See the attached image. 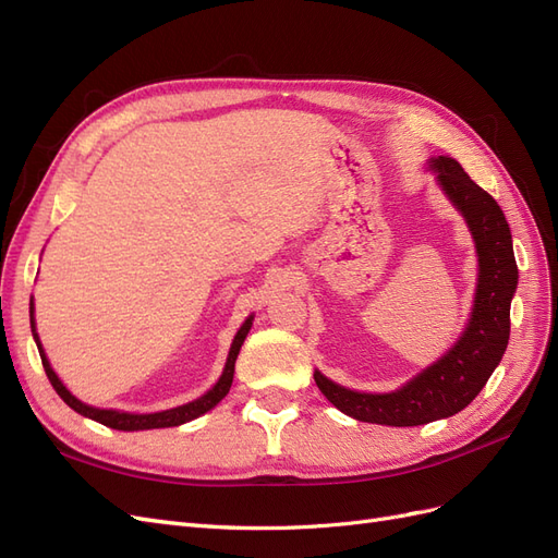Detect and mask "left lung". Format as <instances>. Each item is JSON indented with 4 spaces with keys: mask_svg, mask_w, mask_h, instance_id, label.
<instances>
[{
    "mask_svg": "<svg viewBox=\"0 0 558 558\" xmlns=\"http://www.w3.org/2000/svg\"><path fill=\"white\" fill-rule=\"evenodd\" d=\"M428 170L463 216L477 253V286L468 324L445 356L388 393L335 384L320 369L314 381L337 410L365 424L424 426L465 410L494 375L510 340V305L519 283L512 232L498 202L449 156L428 158Z\"/></svg>",
    "mask_w": 558,
    "mask_h": 558,
    "instance_id": "8db88e82",
    "label": "left lung"
}]
</instances>
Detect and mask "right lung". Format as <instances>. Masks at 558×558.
I'll return each instance as SVG.
<instances>
[{
    "mask_svg": "<svg viewBox=\"0 0 558 558\" xmlns=\"http://www.w3.org/2000/svg\"><path fill=\"white\" fill-rule=\"evenodd\" d=\"M253 316L256 314H248L244 324L240 326V330L234 332L232 337V344H230V351H228V359H226V365H223V373L221 377H218V381L209 388L207 393H202L199 398L185 402V404H179V408H172V410H162V412H148V414H134V412H123V410H102V408H93V404L78 400L70 388H66L62 384V379L56 375V369L50 367V361L46 356L44 351V344L39 340V332H37V320H35V298L29 300V328H32V337H35L37 342V349H39V356H41V363H44V369L46 375L50 379V384H53V388L58 391V396L70 404V408L74 412H78L81 416L86 418H93L97 421V424L102 426H109L113 430H125V433H134V430H154V428H170V426H181V424H189V421L207 414L209 410H214L218 402H221L230 386H232V377H234V361H238L240 356V349L246 340V335L253 326Z\"/></svg>",
    "mask_w": 558,
    "mask_h": 558,
    "instance_id": "obj_1",
    "label": "right lung"
}]
</instances>
